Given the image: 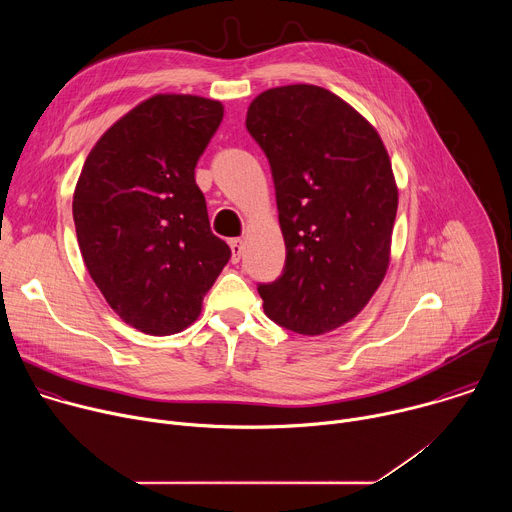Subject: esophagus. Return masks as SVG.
<instances>
[{
    "label": "esophagus",
    "mask_w": 512,
    "mask_h": 512,
    "mask_svg": "<svg viewBox=\"0 0 512 512\" xmlns=\"http://www.w3.org/2000/svg\"><path fill=\"white\" fill-rule=\"evenodd\" d=\"M229 245H231V251H233V257H231L233 263H239L241 255H243V241L241 239H231Z\"/></svg>",
    "instance_id": "esophagus-1"
}]
</instances>
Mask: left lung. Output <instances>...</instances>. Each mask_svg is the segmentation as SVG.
<instances>
[{"mask_svg":"<svg viewBox=\"0 0 512 512\" xmlns=\"http://www.w3.org/2000/svg\"><path fill=\"white\" fill-rule=\"evenodd\" d=\"M245 125L269 160L285 241L281 275L257 285L265 316L306 336L330 332L369 304L389 267V154L367 119L314 85L261 93Z\"/></svg>","mask_w":512,"mask_h":512,"instance_id":"1","label":"left lung"}]
</instances>
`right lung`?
<instances>
[{
    "label": "right lung",
    "mask_w": 512,
    "mask_h": 512,
    "mask_svg": "<svg viewBox=\"0 0 512 512\" xmlns=\"http://www.w3.org/2000/svg\"><path fill=\"white\" fill-rule=\"evenodd\" d=\"M223 105L156 95L111 125L91 150L72 198L85 265L107 304L133 328H188L231 259L212 235L194 168Z\"/></svg>",
    "instance_id": "add662e5"
}]
</instances>
